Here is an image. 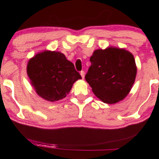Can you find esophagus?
I'll use <instances>...</instances> for the list:
<instances>
[{
  "label": "esophagus",
  "instance_id": "esophagus-1",
  "mask_svg": "<svg viewBox=\"0 0 159 159\" xmlns=\"http://www.w3.org/2000/svg\"><path fill=\"white\" fill-rule=\"evenodd\" d=\"M80 74H81L82 78L84 79V71H81V72H80Z\"/></svg>",
  "mask_w": 159,
  "mask_h": 159
}]
</instances>
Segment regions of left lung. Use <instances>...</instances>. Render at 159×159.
I'll use <instances>...</instances> for the list:
<instances>
[{
	"label": "left lung",
	"mask_w": 159,
	"mask_h": 159,
	"mask_svg": "<svg viewBox=\"0 0 159 159\" xmlns=\"http://www.w3.org/2000/svg\"><path fill=\"white\" fill-rule=\"evenodd\" d=\"M85 79L93 92L103 102L114 104L123 100L135 80L134 57L125 49L107 48L95 51Z\"/></svg>",
	"instance_id": "1"
}]
</instances>
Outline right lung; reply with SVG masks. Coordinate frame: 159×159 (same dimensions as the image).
<instances>
[{
    "mask_svg": "<svg viewBox=\"0 0 159 159\" xmlns=\"http://www.w3.org/2000/svg\"><path fill=\"white\" fill-rule=\"evenodd\" d=\"M27 71L37 94L50 102L66 97L74 82L81 78L73 63L61 52L45 51L36 54L29 61Z\"/></svg>",
    "mask_w": 159,
    "mask_h": 159,
    "instance_id": "add662e5",
    "label": "right lung"
}]
</instances>
